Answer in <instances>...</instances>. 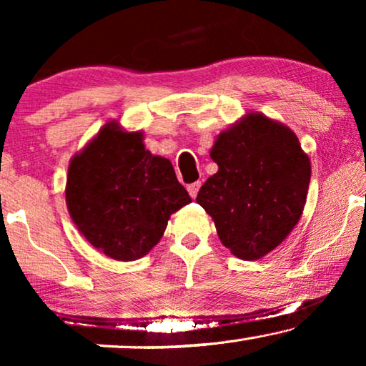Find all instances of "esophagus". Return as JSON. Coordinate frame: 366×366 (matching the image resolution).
Listing matches in <instances>:
<instances>
[{
  "label": "esophagus",
  "instance_id": "obj_1",
  "mask_svg": "<svg viewBox=\"0 0 366 366\" xmlns=\"http://www.w3.org/2000/svg\"><path fill=\"white\" fill-rule=\"evenodd\" d=\"M199 187H202V182H194L192 184H188V193L192 198H197V194L199 192Z\"/></svg>",
  "mask_w": 366,
  "mask_h": 366
}]
</instances>
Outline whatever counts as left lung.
<instances>
[{"label":"left lung","instance_id":"left-lung-1","mask_svg":"<svg viewBox=\"0 0 366 366\" xmlns=\"http://www.w3.org/2000/svg\"><path fill=\"white\" fill-rule=\"evenodd\" d=\"M209 157L218 172L199 188L197 203L234 257H264L288 237L307 202L312 167L297 134L252 113L219 134Z\"/></svg>","mask_w":366,"mask_h":366}]
</instances>
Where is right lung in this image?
<instances>
[{"label":"right lung","instance_id":"right-lung-1","mask_svg":"<svg viewBox=\"0 0 366 366\" xmlns=\"http://www.w3.org/2000/svg\"><path fill=\"white\" fill-rule=\"evenodd\" d=\"M192 202L172 163L144 148L142 133L108 123L68 168L66 204L94 248L119 262L147 254L169 214Z\"/></svg>","mask_w":366,"mask_h":366}]
</instances>
